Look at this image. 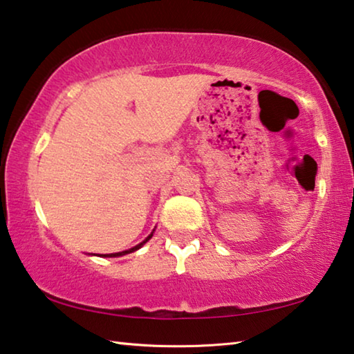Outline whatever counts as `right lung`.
Returning <instances> with one entry per match:
<instances>
[{
    "instance_id": "right-lung-1",
    "label": "right lung",
    "mask_w": 354,
    "mask_h": 354,
    "mask_svg": "<svg viewBox=\"0 0 354 354\" xmlns=\"http://www.w3.org/2000/svg\"><path fill=\"white\" fill-rule=\"evenodd\" d=\"M151 236L153 234H149L147 239H145V241H143L142 243H139V245H136V247L134 248H131V250H127V251H122V253H112V254H104V257H117V256H123V254H128V253H133V251H136V250H139L140 247H142V245L143 243H145V242H148L149 241V239H151Z\"/></svg>"
}]
</instances>
